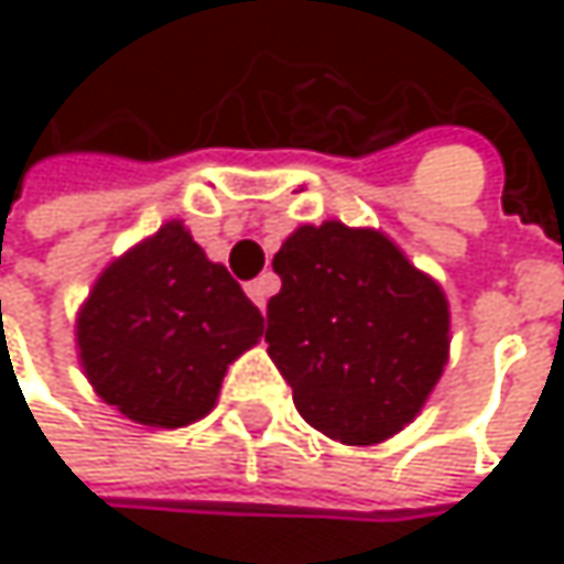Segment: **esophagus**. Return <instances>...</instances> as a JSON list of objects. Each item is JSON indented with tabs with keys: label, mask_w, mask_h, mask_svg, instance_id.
<instances>
[{
	"label": "esophagus",
	"mask_w": 564,
	"mask_h": 564,
	"mask_svg": "<svg viewBox=\"0 0 564 564\" xmlns=\"http://www.w3.org/2000/svg\"><path fill=\"white\" fill-rule=\"evenodd\" d=\"M274 290H278V278H274V274H261L258 281L248 283V296H251L261 310L268 306V296H271Z\"/></svg>",
	"instance_id": "1"
}]
</instances>
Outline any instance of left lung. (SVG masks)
<instances>
[{
    "label": "left lung",
    "instance_id": "left-lung-1",
    "mask_svg": "<svg viewBox=\"0 0 564 564\" xmlns=\"http://www.w3.org/2000/svg\"><path fill=\"white\" fill-rule=\"evenodd\" d=\"M264 343L306 424L349 447L408 427L444 376L451 306L389 235L300 225L274 254Z\"/></svg>",
    "mask_w": 564,
    "mask_h": 564
}]
</instances>
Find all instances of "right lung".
Instances as JSON below:
<instances>
[{"label": "right lung", "mask_w": 564, "mask_h": 564, "mask_svg": "<svg viewBox=\"0 0 564 564\" xmlns=\"http://www.w3.org/2000/svg\"><path fill=\"white\" fill-rule=\"evenodd\" d=\"M261 333V310L182 221H166L113 258L74 319L77 359L94 392L147 427L205 417L228 366Z\"/></svg>", "instance_id": "1"}]
</instances>
